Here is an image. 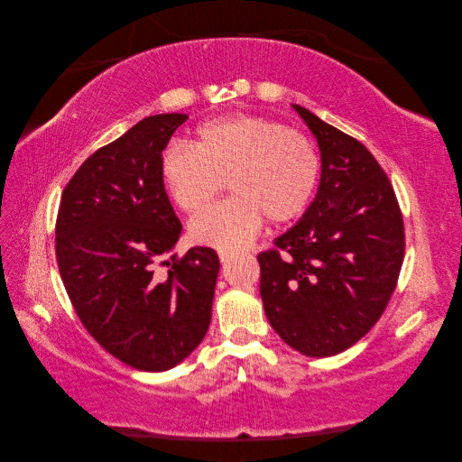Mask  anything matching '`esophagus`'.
<instances>
[{
	"instance_id": "1",
	"label": "esophagus",
	"mask_w": 462,
	"mask_h": 462,
	"mask_svg": "<svg viewBox=\"0 0 462 462\" xmlns=\"http://www.w3.org/2000/svg\"><path fill=\"white\" fill-rule=\"evenodd\" d=\"M233 258H235V254H231V253H219V260H221L223 265L229 263Z\"/></svg>"
}]
</instances>
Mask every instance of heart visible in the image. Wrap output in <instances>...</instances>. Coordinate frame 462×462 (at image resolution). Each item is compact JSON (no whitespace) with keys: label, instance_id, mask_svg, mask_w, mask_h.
Listing matches in <instances>:
<instances>
[{"label":"heart","instance_id":"b5f03b06","mask_svg":"<svg viewBox=\"0 0 462 462\" xmlns=\"http://www.w3.org/2000/svg\"><path fill=\"white\" fill-rule=\"evenodd\" d=\"M321 163L309 138L256 116L200 125L192 146L173 143L162 158V180L185 214H197L223 189L233 197L190 221V236L221 253L245 248L263 226L302 216L314 199Z\"/></svg>","mask_w":462,"mask_h":462}]
</instances>
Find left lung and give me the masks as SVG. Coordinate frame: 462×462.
Instances as JSON below:
<instances>
[{
	"label": "left lung",
	"mask_w": 462,
	"mask_h": 462,
	"mask_svg": "<svg viewBox=\"0 0 462 462\" xmlns=\"http://www.w3.org/2000/svg\"><path fill=\"white\" fill-rule=\"evenodd\" d=\"M314 134L321 173L312 204L273 250L258 254L272 328L306 356L346 351L393 295L404 256L402 216L387 175L356 138L292 104Z\"/></svg>",
	"instance_id": "8db88e82"
}]
</instances>
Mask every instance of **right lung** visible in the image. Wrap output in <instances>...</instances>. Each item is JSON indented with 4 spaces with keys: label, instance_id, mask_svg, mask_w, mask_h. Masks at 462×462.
<instances>
[{
    "label": "right lung",
    "instance_id": "obj_1",
    "mask_svg": "<svg viewBox=\"0 0 462 462\" xmlns=\"http://www.w3.org/2000/svg\"><path fill=\"white\" fill-rule=\"evenodd\" d=\"M187 119L146 117L96 150L65 187L55 226L60 273L82 326L144 372L180 365L212 319L219 258L206 246L175 258L183 226L162 180V152Z\"/></svg>",
    "mask_w": 462,
    "mask_h": 462
}]
</instances>
